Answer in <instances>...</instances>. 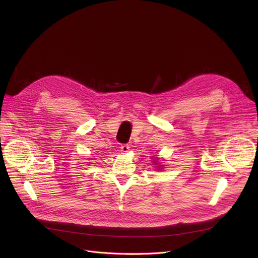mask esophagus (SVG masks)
Returning <instances> with one entry per match:
<instances>
[{"label": "esophagus", "mask_w": 258, "mask_h": 258, "mask_svg": "<svg viewBox=\"0 0 258 258\" xmlns=\"http://www.w3.org/2000/svg\"><path fill=\"white\" fill-rule=\"evenodd\" d=\"M128 150H130V145H128V144L121 145V147H120V151H121L122 153H126V152H128Z\"/></svg>", "instance_id": "34e87169"}]
</instances>
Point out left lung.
<instances>
[{"mask_svg":"<svg viewBox=\"0 0 258 258\" xmlns=\"http://www.w3.org/2000/svg\"><path fill=\"white\" fill-rule=\"evenodd\" d=\"M154 163H155V162H154Z\"/></svg>","mask_w":258,"mask_h":258,"instance_id":"1","label":"left lung"}]
</instances>
